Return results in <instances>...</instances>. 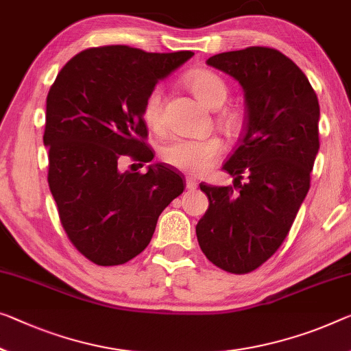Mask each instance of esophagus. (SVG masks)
Returning <instances> with one entry per match:
<instances>
[{"mask_svg": "<svg viewBox=\"0 0 351 351\" xmlns=\"http://www.w3.org/2000/svg\"><path fill=\"white\" fill-rule=\"evenodd\" d=\"M185 185H186V190L194 191V190H196V188H197V182L194 180V179H191V177H186Z\"/></svg>", "mask_w": 351, "mask_h": 351, "instance_id": "esophagus-1", "label": "esophagus"}]
</instances>
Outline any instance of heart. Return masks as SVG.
I'll use <instances>...</instances> for the list:
<instances>
[{"label": "heart", "mask_w": 351, "mask_h": 351, "mask_svg": "<svg viewBox=\"0 0 351 351\" xmlns=\"http://www.w3.org/2000/svg\"><path fill=\"white\" fill-rule=\"evenodd\" d=\"M186 88L193 95L210 110H219L229 97V88L218 73L207 69L193 70L185 78ZM165 93L161 86H155L145 97L143 119L150 130L161 132L165 128ZM217 121L226 132L235 134L243 125V117L237 110H221ZM221 154L223 141L218 136L204 138H174L165 145L163 160L172 168L193 176H202L212 168Z\"/></svg>", "instance_id": "heart-1"}]
</instances>
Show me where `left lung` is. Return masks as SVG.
Wrapping results in <instances>:
<instances>
[{"mask_svg":"<svg viewBox=\"0 0 351 351\" xmlns=\"http://www.w3.org/2000/svg\"><path fill=\"white\" fill-rule=\"evenodd\" d=\"M207 64L241 84L246 123L223 166L234 186L199 185L210 204L196 235L210 262L245 274L279 250L309 191L320 106L301 69L274 48L219 53Z\"/></svg>","mask_w":351,"mask_h":351,"instance_id":"8db88e82","label":"left lung"}]
</instances>
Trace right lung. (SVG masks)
<instances>
[{
  "mask_svg": "<svg viewBox=\"0 0 351 351\" xmlns=\"http://www.w3.org/2000/svg\"><path fill=\"white\" fill-rule=\"evenodd\" d=\"M193 55L88 48L48 90V185L69 240L97 265H122L143 252L160 213L183 193V176L168 165H150L139 174L121 171L119 163L130 157L143 168L152 161L144 100Z\"/></svg>",
  "mask_w": 351,
  "mask_h": 351,
  "instance_id": "add662e5",
  "label": "right lung"
}]
</instances>
